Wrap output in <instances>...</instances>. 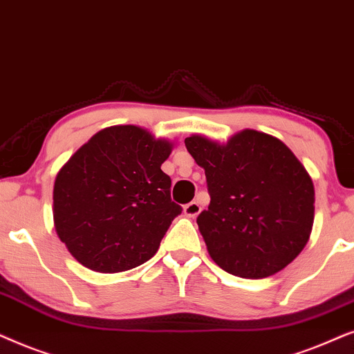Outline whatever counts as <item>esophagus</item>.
I'll list each match as a JSON object with an SVG mask.
<instances>
[{"label":"esophagus","instance_id":"obj_1","mask_svg":"<svg viewBox=\"0 0 354 354\" xmlns=\"http://www.w3.org/2000/svg\"><path fill=\"white\" fill-rule=\"evenodd\" d=\"M201 214V204L199 202L192 201L189 202V204L185 205V215L186 216H191V218H194V216H197Z\"/></svg>","mask_w":354,"mask_h":354}]
</instances>
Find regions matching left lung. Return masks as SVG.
I'll list each match as a JSON object with an SVG mask.
<instances>
[{
  "mask_svg": "<svg viewBox=\"0 0 354 354\" xmlns=\"http://www.w3.org/2000/svg\"><path fill=\"white\" fill-rule=\"evenodd\" d=\"M205 169L209 209L197 216L210 257L241 279H266L293 262L314 221V186L286 145L246 129L220 145L185 139Z\"/></svg>",
  "mask_w": 354,
  "mask_h": 354,
  "instance_id": "8db88e82",
  "label": "left lung"
}]
</instances>
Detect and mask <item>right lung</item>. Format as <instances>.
<instances>
[{
  "mask_svg": "<svg viewBox=\"0 0 354 354\" xmlns=\"http://www.w3.org/2000/svg\"><path fill=\"white\" fill-rule=\"evenodd\" d=\"M171 152L138 126L97 133L61 168L53 189L55 228L87 268L124 272L147 262L183 207L171 201L162 163Z\"/></svg>",
  "mask_w": 354,
  "mask_h": 354,
  "instance_id": "obj_1",
  "label": "right lung"
}]
</instances>
